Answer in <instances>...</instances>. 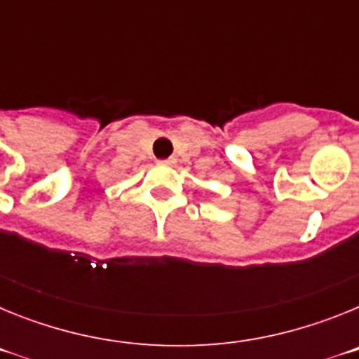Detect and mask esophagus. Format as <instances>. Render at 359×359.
Here are the masks:
<instances>
[{
  "label": "esophagus",
  "mask_w": 359,
  "mask_h": 359,
  "mask_svg": "<svg viewBox=\"0 0 359 359\" xmlns=\"http://www.w3.org/2000/svg\"><path fill=\"white\" fill-rule=\"evenodd\" d=\"M160 163L161 165H174L176 163V158L170 156V158H167V160H160Z\"/></svg>",
  "instance_id": "esophagus-1"
}]
</instances>
